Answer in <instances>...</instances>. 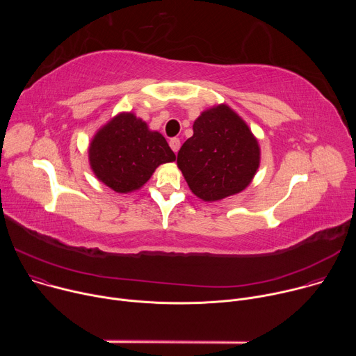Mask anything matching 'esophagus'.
<instances>
[{
    "label": "esophagus",
    "mask_w": 356,
    "mask_h": 356,
    "mask_svg": "<svg viewBox=\"0 0 356 356\" xmlns=\"http://www.w3.org/2000/svg\"><path fill=\"white\" fill-rule=\"evenodd\" d=\"M169 145H170V147H172V150L175 152V154H177L179 149H180V139L179 138H172L169 140Z\"/></svg>",
    "instance_id": "obj_1"
}]
</instances>
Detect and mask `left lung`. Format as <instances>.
<instances>
[{
    "label": "left lung",
    "mask_w": 356,
    "mask_h": 356,
    "mask_svg": "<svg viewBox=\"0 0 356 356\" xmlns=\"http://www.w3.org/2000/svg\"><path fill=\"white\" fill-rule=\"evenodd\" d=\"M259 162L258 139L227 104L202 111L193 124V136L177 154V166L190 190L204 201L245 190Z\"/></svg>",
    "instance_id": "obj_1"
}]
</instances>
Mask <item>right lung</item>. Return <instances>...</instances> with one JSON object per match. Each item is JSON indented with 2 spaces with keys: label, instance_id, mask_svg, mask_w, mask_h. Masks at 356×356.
Here are the masks:
<instances>
[{
  "label": "right lung",
  "instance_id": "obj_1",
  "mask_svg": "<svg viewBox=\"0 0 356 356\" xmlns=\"http://www.w3.org/2000/svg\"><path fill=\"white\" fill-rule=\"evenodd\" d=\"M91 170L99 181L117 193L140 188L156 168L176 161V155L158 131L132 113H121L94 135L88 147Z\"/></svg>",
  "mask_w": 356,
  "mask_h": 356
}]
</instances>
